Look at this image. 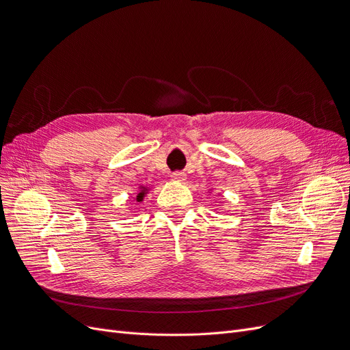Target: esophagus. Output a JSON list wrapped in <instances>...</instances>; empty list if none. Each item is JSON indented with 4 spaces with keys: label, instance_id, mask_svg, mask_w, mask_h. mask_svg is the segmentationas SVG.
<instances>
[{
    "label": "esophagus",
    "instance_id": "esophagus-1",
    "mask_svg": "<svg viewBox=\"0 0 350 350\" xmlns=\"http://www.w3.org/2000/svg\"><path fill=\"white\" fill-rule=\"evenodd\" d=\"M171 178H172V180H176V183H184V180L187 179V175L184 172L176 171V172H172Z\"/></svg>",
    "mask_w": 350,
    "mask_h": 350
}]
</instances>
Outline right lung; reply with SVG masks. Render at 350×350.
Wrapping results in <instances>:
<instances>
[{
  "label": "right lung",
  "instance_id": "1",
  "mask_svg": "<svg viewBox=\"0 0 350 350\" xmlns=\"http://www.w3.org/2000/svg\"><path fill=\"white\" fill-rule=\"evenodd\" d=\"M145 192H146V189H145V191H141V192H139V193L136 195V202H141V201L144 200V197H145Z\"/></svg>",
  "mask_w": 350,
  "mask_h": 350
}]
</instances>
